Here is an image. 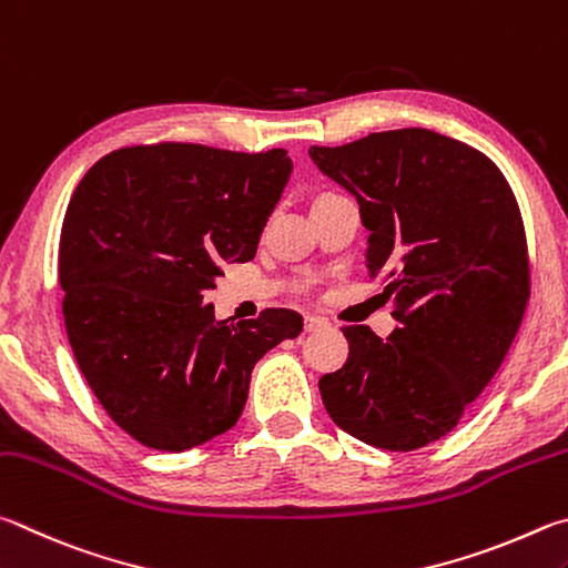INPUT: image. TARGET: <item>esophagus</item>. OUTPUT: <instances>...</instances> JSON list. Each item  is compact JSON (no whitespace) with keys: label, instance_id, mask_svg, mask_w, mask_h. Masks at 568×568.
Instances as JSON below:
<instances>
[{"label":"esophagus","instance_id":"esophagus-1","mask_svg":"<svg viewBox=\"0 0 568 568\" xmlns=\"http://www.w3.org/2000/svg\"><path fill=\"white\" fill-rule=\"evenodd\" d=\"M324 326H329V322L322 320V316H304V332H320Z\"/></svg>","mask_w":568,"mask_h":568}]
</instances>
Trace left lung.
<instances>
[{
    "mask_svg": "<svg viewBox=\"0 0 568 568\" xmlns=\"http://www.w3.org/2000/svg\"><path fill=\"white\" fill-rule=\"evenodd\" d=\"M356 196L366 268L394 296L399 329L342 326L349 356L320 392L334 424L376 449L414 452L449 434L499 372L531 294L524 219L489 156L429 129L312 146Z\"/></svg>",
    "mask_w": 568,
    "mask_h": 568,
    "instance_id": "1",
    "label": "left lung"
}]
</instances>
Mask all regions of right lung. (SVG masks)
I'll use <instances>...</instances> for the list:
<instances>
[{
  "mask_svg": "<svg viewBox=\"0 0 568 568\" xmlns=\"http://www.w3.org/2000/svg\"><path fill=\"white\" fill-rule=\"evenodd\" d=\"M290 174L284 149L159 142L116 149L77 184L59 236L67 336L109 419L149 449L232 429L254 364L300 336L292 310L234 324L202 304L224 262L254 258Z\"/></svg>",
  "mask_w": 568,
  "mask_h": 568,
  "instance_id": "obj_1",
  "label": "right lung"
}]
</instances>
